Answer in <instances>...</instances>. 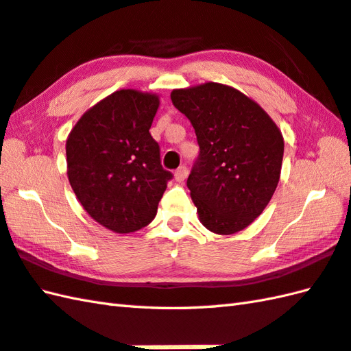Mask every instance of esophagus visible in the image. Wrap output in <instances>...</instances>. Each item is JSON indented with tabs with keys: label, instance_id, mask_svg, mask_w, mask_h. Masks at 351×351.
I'll return each instance as SVG.
<instances>
[{
	"label": "esophagus",
	"instance_id": "esophagus-1",
	"mask_svg": "<svg viewBox=\"0 0 351 351\" xmlns=\"http://www.w3.org/2000/svg\"><path fill=\"white\" fill-rule=\"evenodd\" d=\"M187 175H189V169L185 166H181V167H178L175 171V180L178 182H182L185 178H187Z\"/></svg>",
	"mask_w": 351,
	"mask_h": 351
}]
</instances>
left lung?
Segmentation results:
<instances>
[{"mask_svg":"<svg viewBox=\"0 0 351 351\" xmlns=\"http://www.w3.org/2000/svg\"><path fill=\"white\" fill-rule=\"evenodd\" d=\"M170 98L197 137L200 152L187 187L200 223L219 235L240 232L278 187L282 132L255 101L225 84L176 88Z\"/></svg>","mask_w":351,"mask_h":351,"instance_id":"1","label":"left lung"}]
</instances>
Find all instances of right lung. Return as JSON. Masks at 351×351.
I'll return each instance as SVG.
<instances>
[{"mask_svg": "<svg viewBox=\"0 0 351 351\" xmlns=\"http://www.w3.org/2000/svg\"><path fill=\"white\" fill-rule=\"evenodd\" d=\"M160 99L123 88L81 116L66 140L71 187L87 214L116 234L147 226L167 182L151 125Z\"/></svg>", "mask_w": 351, "mask_h": 351, "instance_id": "obj_1", "label": "right lung"}]
</instances>
